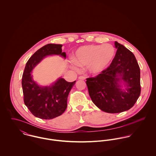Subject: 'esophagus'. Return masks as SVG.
I'll list each match as a JSON object with an SVG mask.
<instances>
[{
  "mask_svg": "<svg viewBox=\"0 0 156 156\" xmlns=\"http://www.w3.org/2000/svg\"><path fill=\"white\" fill-rule=\"evenodd\" d=\"M78 79H79V80H85L86 79V77L85 76H79Z\"/></svg>",
  "mask_w": 156,
  "mask_h": 156,
  "instance_id": "obj_1",
  "label": "esophagus"
}]
</instances>
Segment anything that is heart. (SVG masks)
Wrapping results in <instances>:
<instances>
[{"mask_svg": "<svg viewBox=\"0 0 156 156\" xmlns=\"http://www.w3.org/2000/svg\"><path fill=\"white\" fill-rule=\"evenodd\" d=\"M116 50L111 44H91L79 48L73 56L74 64L87 66L90 74H97L106 69L115 58ZM74 68H77L74 66Z\"/></svg>", "mask_w": 156, "mask_h": 156, "instance_id": "b5f03b06", "label": "heart"}]
</instances>
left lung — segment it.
Listing matches in <instances>:
<instances>
[{
    "label": "left lung",
    "mask_w": 156,
    "mask_h": 156,
    "mask_svg": "<svg viewBox=\"0 0 156 156\" xmlns=\"http://www.w3.org/2000/svg\"><path fill=\"white\" fill-rule=\"evenodd\" d=\"M115 45L117 51L111 65L86 81L92 102L101 111L111 113L132 108L141 90L140 68L133 53L117 41ZM122 80L127 87L125 90L119 84Z\"/></svg>",
    "instance_id": "left-lung-1"
}]
</instances>
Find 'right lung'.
Masks as SVG:
<instances>
[{
  "instance_id": "right-lung-1",
  "label": "right lung",
  "mask_w": 156,
  "mask_h": 156,
  "mask_svg": "<svg viewBox=\"0 0 156 156\" xmlns=\"http://www.w3.org/2000/svg\"><path fill=\"white\" fill-rule=\"evenodd\" d=\"M62 47V44H48L38 50L27 62L23 74L24 103L32 115L41 119H51L65 112L68 94L76 83L59 78L51 86L40 87L32 79V69L46 56L58 55L66 58Z\"/></svg>"
}]
</instances>
